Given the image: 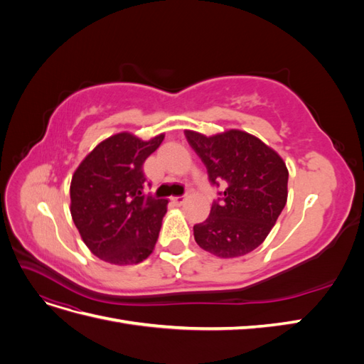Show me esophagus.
I'll return each instance as SVG.
<instances>
[{"mask_svg": "<svg viewBox=\"0 0 364 364\" xmlns=\"http://www.w3.org/2000/svg\"><path fill=\"white\" fill-rule=\"evenodd\" d=\"M185 200H186V196H178V197H171V202L174 203V205H183L185 203Z\"/></svg>", "mask_w": 364, "mask_h": 364, "instance_id": "esophagus-1", "label": "esophagus"}]
</instances>
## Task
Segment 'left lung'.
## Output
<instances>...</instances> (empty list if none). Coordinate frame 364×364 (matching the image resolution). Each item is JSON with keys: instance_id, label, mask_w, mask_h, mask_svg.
<instances>
[{"instance_id": "1", "label": "left lung", "mask_w": 364, "mask_h": 364, "mask_svg": "<svg viewBox=\"0 0 364 364\" xmlns=\"http://www.w3.org/2000/svg\"><path fill=\"white\" fill-rule=\"evenodd\" d=\"M202 159L209 182L222 186L203 223L194 226L196 243L220 258L257 249L287 203L289 170L277 151L243 130L205 136L185 130Z\"/></svg>"}]
</instances>
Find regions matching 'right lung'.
<instances>
[{
	"instance_id": "obj_1",
	"label": "right lung",
	"mask_w": 364,
	"mask_h": 364,
	"mask_svg": "<svg viewBox=\"0 0 364 364\" xmlns=\"http://www.w3.org/2000/svg\"><path fill=\"white\" fill-rule=\"evenodd\" d=\"M162 139L164 134L142 141L121 132L102 141L73 174V222L85 245L109 264H138L155 249L168 200L144 194L142 165Z\"/></svg>"
}]
</instances>
